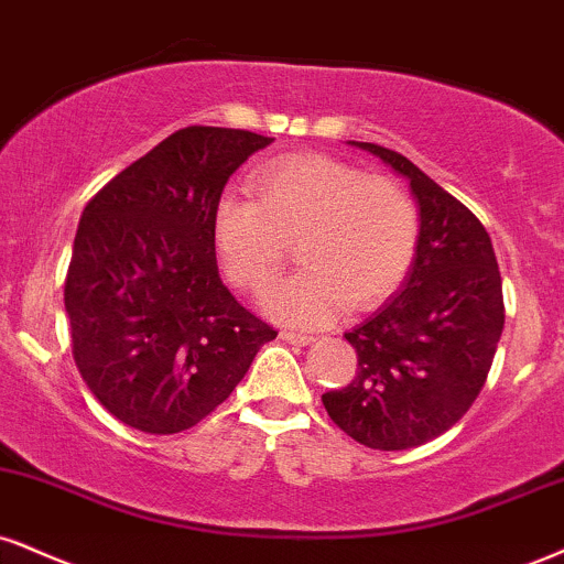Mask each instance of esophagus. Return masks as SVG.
<instances>
[{"label":"esophagus","mask_w":564,"mask_h":564,"mask_svg":"<svg viewBox=\"0 0 564 564\" xmlns=\"http://www.w3.org/2000/svg\"><path fill=\"white\" fill-rule=\"evenodd\" d=\"M281 338L289 344H296V347H307V344L315 341V336L307 334H296V330H281Z\"/></svg>","instance_id":"obj_1"}]
</instances>
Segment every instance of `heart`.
I'll return each instance as SVG.
<instances>
[{
	"label": "heart",
	"instance_id": "1",
	"mask_svg": "<svg viewBox=\"0 0 564 564\" xmlns=\"http://www.w3.org/2000/svg\"><path fill=\"white\" fill-rule=\"evenodd\" d=\"M257 199L228 192L213 213L217 260L236 286L260 291L296 239L302 270L262 294V310L302 328L347 304L368 310L399 289L415 260L420 217L397 181L323 154L283 158L254 173Z\"/></svg>",
	"mask_w": 564,
	"mask_h": 564
}]
</instances>
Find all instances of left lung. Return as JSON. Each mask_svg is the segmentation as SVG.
Wrapping results in <instances>:
<instances>
[{"label":"left lung","mask_w":564,"mask_h":564,"mask_svg":"<svg viewBox=\"0 0 564 564\" xmlns=\"http://www.w3.org/2000/svg\"><path fill=\"white\" fill-rule=\"evenodd\" d=\"M349 144L410 181L420 236L402 291L344 334L357 372L323 404L359 444L412 449L449 431L484 389L505 328L499 264L478 217L417 165L368 141Z\"/></svg>","instance_id":"8db88e82"}]
</instances>
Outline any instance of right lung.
I'll use <instances>...</instances> for the list:
<instances>
[{
    "label": "right lung",
    "mask_w": 564,
    "mask_h": 564,
    "mask_svg": "<svg viewBox=\"0 0 564 564\" xmlns=\"http://www.w3.org/2000/svg\"><path fill=\"white\" fill-rule=\"evenodd\" d=\"M270 141L181 128L80 215L65 278L73 357L99 404L135 431L192 429L278 336L223 286L213 241L228 178Z\"/></svg>",
    "instance_id": "add662e5"
}]
</instances>
